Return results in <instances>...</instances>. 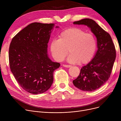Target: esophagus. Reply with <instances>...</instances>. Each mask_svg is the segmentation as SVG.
<instances>
[{"label": "esophagus", "instance_id": "34e87169", "mask_svg": "<svg viewBox=\"0 0 121 121\" xmlns=\"http://www.w3.org/2000/svg\"><path fill=\"white\" fill-rule=\"evenodd\" d=\"M63 66L66 68H70L72 67L71 65H63Z\"/></svg>", "mask_w": 121, "mask_h": 121}]
</instances>
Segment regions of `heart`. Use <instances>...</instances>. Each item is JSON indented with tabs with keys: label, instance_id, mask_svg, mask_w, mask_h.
<instances>
[{
	"label": "heart",
	"instance_id": "heart-1",
	"mask_svg": "<svg viewBox=\"0 0 121 121\" xmlns=\"http://www.w3.org/2000/svg\"><path fill=\"white\" fill-rule=\"evenodd\" d=\"M97 48V40L92 33H86L81 28H69L62 31L58 39L52 40L50 50L57 61H62L69 53L68 62L84 64L93 58Z\"/></svg>",
	"mask_w": 121,
	"mask_h": 121
}]
</instances>
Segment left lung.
Masks as SVG:
<instances>
[{
    "mask_svg": "<svg viewBox=\"0 0 121 121\" xmlns=\"http://www.w3.org/2000/svg\"><path fill=\"white\" fill-rule=\"evenodd\" d=\"M73 23L87 25L97 38L96 54L81 69L78 77L73 81V85L82 91H94L102 86L110 77L116 58L115 46L109 34L92 19H82Z\"/></svg>",
    "mask_w": 121,
    "mask_h": 121,
    "instance_id": "left-lung-1",
    "label": "left lung"
}]
</instances>
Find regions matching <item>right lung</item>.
I'll return each instance as SVG.
<instances>
[{"mask_svg":"<svg viewBox=\"0 0 121 121\" xmlns=\"http://www.w3.org/2000/svg\"><path fill=\"white\" fill-rule=\"evenodd\" d=\"M54 26L53 23H32L19 32L11 42V71L19 85L29 93L39 94L49 89L53 83L54 71L60 66L59 63L51 60L47 53Z\"/></svg>","mask_w":121,"mask_h":121,"instance_id":"right-lung-1","label":"right lung"}]
</instances>
